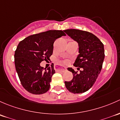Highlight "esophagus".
<instances>
[{
	"label": "esophagus",
	"instance_id": "esophagus-1",
	"mask_svg": "<svg viewBox=\"0 0 120 120\" xmlns=\"http://www.w3.org/2000/svg\"><path fill=\"white\" fill-rule=\"evenodd\" d=\"M56 70L59 71H61V72H65L66 70V69L63 68H58L56 69Z\"/></svg>",
	"mask_w": 120,
	"mask_h": 120
}]
</instances>
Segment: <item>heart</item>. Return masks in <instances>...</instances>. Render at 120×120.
Here are the masks:
<instances>
[{
  "mask_svg": "<svg viewBox=\"0 0 120 120\" xmlns=\"http://www.w3.org/2000/svg\"><path fill=\"white\" fill-rule=\"evenodd\" d=\"M68 62V60H65V61H64V64H67Z\"/></svg>",
  "mask_w": 120,
  "mask_h": 120,
  "instance_id": "1",
  "label": "heart"
}]
</instances>
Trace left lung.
Listing matches in <instances>:
<instances>
[{
	"mask_svg": "<svg viewBox=\"0 0 120 120\" xmlns=\"http://www.w3.org/2000/svg\"><path fill=\"white\" fill-rule=\"evenodd\" d=\"M79 45V53L73 65L80 70L75 71L71 68L68 70L73 75L72 80L65 81L69 92L81 94L90 90L94 84L102 68L105 58L104 45L92 33L79 29L64 30Z\"/></svg>",
	"mask_w": 120,
	"mask_h": 120,
	"instance_id": "left-lung-1",
	"label": "left lung"
}]
</instances>
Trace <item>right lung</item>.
Segmentation results:
<instances>
[{"label":"right lung","mask_w":120,"mask_h":120,"mask_svg":"<svg viewBox=\"0 0 120 120\" xmlns=\"http://www.w3.org/2000/svg\"><path fill=\"white\" fill-rule=\"evenodd\" d=\"M66 36L64 30H50L33 34L20 41L15 51V69L23 87L30 93L43 94L49 90L54 65L45 69L40 66L52 54L54 41Z\"/></svg>","instance_id":"right-lung-1"}]
</instances>
